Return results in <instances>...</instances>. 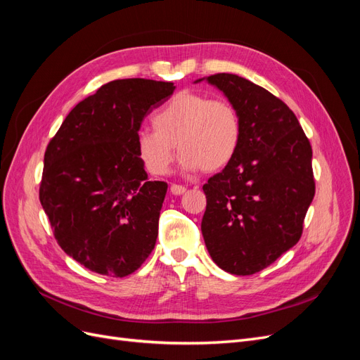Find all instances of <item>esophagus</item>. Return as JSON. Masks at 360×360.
Here are the masks:
<instances>
[{
  "instance_id": "esophagus-1",
  "label": "esophagus",
  "mask_w": 360,
  "mask_h": 360,
  "mask_svg": "<svg viewBox=\"0 0 360 360\" xmlns=\"http://www.w3.org/2000/svg\"><path fill=\"white\" fill-rule=\"evenodd\" d=\"M186 192V188L181 186V184H171V193L172 195H183Z\"/></svg>"
}]
</instances>
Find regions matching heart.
<instances>
[{"label":"heart","mask_w":360,"mask_h":360,"mask_svg":"<svg viewBox=\"0 0 360 360\" xmlns=\"http://www.w3.org/2000/svg\"><path fill=\"white\" fill-rule=\"evenodd\" d=\"M155 130H139L136 151L155 176H167L174 160V146L184 171L216 172L236 156L242 139V118L228 101L180 91L151 117Z\"/></svg>","instance_id":"b5f03b06"}]
</instances>
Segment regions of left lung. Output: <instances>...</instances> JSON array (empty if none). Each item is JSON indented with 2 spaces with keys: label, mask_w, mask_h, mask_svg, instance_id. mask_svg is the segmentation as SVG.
Masks as SVG:
<instances>
[{
  "label": "left lung",
  "mask_w": 360,
  "mask_h": 360,
  "mask_svg": "<svg viewBox=\"0 0 360 360\" xmlns=\"http://www.w3.org/2000/svg\"><path fill=\"white\" fill-rule=\"evenodd\" d=\"M202 79L242 118L236 156L202 186V237L222 270L254 275L299 242L315 193L312 148L294 112L263 86L231 73Z\"/></svg>",
  "instance_id": "left-lung-1"
}]
</instances>
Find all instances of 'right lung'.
<instances>
[{
    "mask_svg": "<svg viewBox=\"0 0 360 360\" xmlns=\"http://www.w3.org/2000/svg\"><path fill=\"white\" fill-rule=\"evenodd\" d=\"M174 90L172 82L143 78L108 82L49 141L41 207L64 252L96 274H134L156 245L168 184L148 181L136 135Z\"/></svg>",
    "mask_w": 360,
    "mask_h": 360,
    "instance_id": "add662e5",
    "label": "right lung"
}]
</instances>
